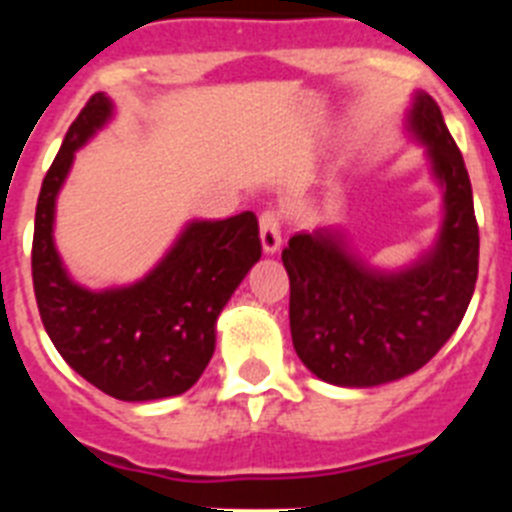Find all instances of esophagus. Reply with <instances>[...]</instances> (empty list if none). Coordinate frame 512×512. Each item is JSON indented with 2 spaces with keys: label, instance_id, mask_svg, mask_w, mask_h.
I'll list each match as a JSON object with an SVG mask.
<instances>
[{
  "label": "esophagus",
  "instance_id": "obj_1",
  "mask_svg": "<svg viewBox=\"0 0 512 512\" xmlns=\"http://www.w3.org/2000/svg\"><path fill=\"white\" fill-rule=\"evenodd\" d=\"M259 230H261V246H264V251L277 253L279 246H282V217H279V212L274 210L261 212Z\"/></svg>",
  "mask_w": 512,
  "mask_h": 512
}]
</instances>
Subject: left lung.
Masks as SVG:
<instances>
[{"label":"left lung","mask_w":512,"mask_h":512,"mask_svg":"<svg viewBox=\"0 0 512 512\" xmlns=\"http://www.w3.org/2000/svg\"><path fill=\"white\" fill-rule=\"evenodd\" d=\"M408 128L428 146L443 184L446 215L428 256L377 271L351 256L333 228L292 235L282 251L292 343L323 382L377 387L418 372L454 336L474 295L479 228L464 158L431 94H415Z\"/></svg>","instance_id":"left-lung-1"}]
</instances>
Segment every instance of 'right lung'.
<instances>
[{
  "label": "right lung",
  "instance_id": "1",
  "mask_svg": "<svg viewBox=\"0 0 512 512\" xmlns=\"http://www.w3.org/2000/svg\"><path fill=\"white\" fill-rule=\"evenodd\" d=\"M110 117V99L92 94L45 174L35 207V300L45 333L76 374L117 400H161L187 392L210 364L217 315L261 259L259 220L253 212L194 220L140 282L104 292L76 284L53 243L56 197L74 151Z\"/></svg>",
  "mask_w": 512,
  "mask_h": 512
}]
</instances>
